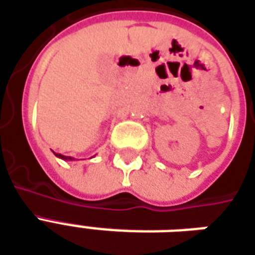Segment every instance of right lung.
<instances>
[{
	"instance_id": "1",
	"label": "right lung",
	"mask_w": 255,
	"mask_h": 255,
	"mask_svg": "<svg viewBox=\"0 0 255 255\" xmlns=\"http://www.w3.org/2000/svg\"><path fill=\"white\" fill-rule=\"evenodd\" d=\"M54 154H56V157H58V158H61V160H65V161H71V160H73L72 157H67V155L58 154V153H54Z\"/></svg>"
}]
</instances>
